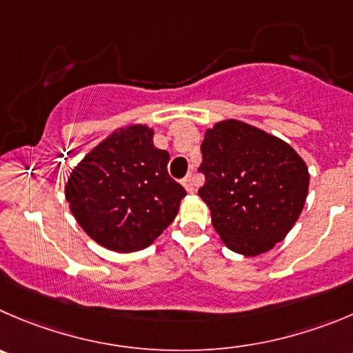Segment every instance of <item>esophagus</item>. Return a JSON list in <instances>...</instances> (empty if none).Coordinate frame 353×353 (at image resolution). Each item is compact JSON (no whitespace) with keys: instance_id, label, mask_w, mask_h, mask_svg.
I'll use <instances>...</instances> for the list:
<instances>
[{"instance_id":"obj_1","label":"esophagus","mask_w":353,"mask_h":353,"mask_svg":"<svg viewBox=\"0 0 353 353\" xmlns=\"http://www.w3.org/2000/svg\"><path fill=\"white\" fill-rule=\"evenodd\" d=\"M182 183H183V187H185V190L189 194H192L194 190H196V182H194V176L192 174H187L185 179L182 180Z\"/></svg>"}]
</instances>
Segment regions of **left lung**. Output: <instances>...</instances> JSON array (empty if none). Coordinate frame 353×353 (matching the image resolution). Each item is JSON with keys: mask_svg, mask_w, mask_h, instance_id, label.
Listing matches in <instances>:
<instances>
[{"mask_svg": "<svg viewBox=\"0 0 353 353\" xmlns=\"http://www.w3.org/2000/svg\"><path fill=\"white\" fill-rule=\"evenodd\" d=\"M199 196L227 248L256 256L288 236L308 194V168L281 139L243 121L216 123L204 135Z\"/></svg>", "mask_w": 353, "mask_h": 353, "instance_id": "8db88e82", "label": "left lung"}]
</instances>
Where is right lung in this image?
Wrapping results in <instances>:
<instances>
[{"instance_id":"right-lung-1","label":"right lung","mask_w":353,"mask_h":353,"mask_svg":"<svg viewBox=\"0 0 353 353\" xmlns=\"http://www.w3.org/2000/svg\"><path fill=\"white\" fill-rule=\"evenodd\" d=\"M143 124L121 128L74 168L65 199L100 246L132 253L150 246L179 213L185 189L168 174L170 154Z\"/></svg>"}]
</instances>
